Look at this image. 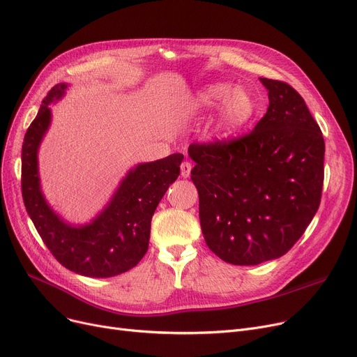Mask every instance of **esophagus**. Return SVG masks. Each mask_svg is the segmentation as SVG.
Masks as SVG:
<instances>
[{"label":"esophagus","mask_w":357,"mask_h":357,"mask_svg":"<svg viewBox=\"0 0 357 357\" xmlns=\"http://www.w3.org/2000/svg\"><path fill=\"white\" fill-rule=\"evenodd\" d=\"M191 169H192V165L190 162H182V165H181V176L182 178H190Z\"/></svg>","instance_id":"obj_1"}]
</instances>
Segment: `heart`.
<instances>
[{
  "instance_id": "obj_1",
  "label": "heart",
  "mask_w": 357,
  "mask_h": 357,
  "mask_svg": "<svg viewBox=\"0 0 357 357\" xmlns=\"http://www.w3.org/2000/svg\"><path fill=\"white\" fill-rule=\"evenodd\" d=\"M218 108L217 130L222 136H230L245 127L255 114L256 104L250 93L243 88H231L229 84H211L202 88L195 98L198 111Z\"/></svg>"
}]
</instances>
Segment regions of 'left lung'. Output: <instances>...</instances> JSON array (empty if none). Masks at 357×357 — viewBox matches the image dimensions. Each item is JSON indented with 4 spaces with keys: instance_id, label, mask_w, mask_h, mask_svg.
I'll return each mask as SVG.
<instances>
[{
    "instance_id": "1",
    "label": "left lung",
    "mask_w": 357,
    "mask_h": 357,
    "mask_svg": "<svg viewBox=\"0 0 357 357\" xmlns=\"http://www.w3.org/2000/svg\"><path fill=\"white\" fill-rule=\"evenodd\" d=\"M260 82L269 107L252 133L188 149L205 243L238 266L284 256L320 207L324 181V139L305 101L287 82Z\"/></svg>"
}]
</instances>
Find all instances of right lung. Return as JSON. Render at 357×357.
<instances>
[{"mask_svg": "<svg viewBox=\"0 0 357 357\" xmlns=\"http://www.w3.org/2000/svg\"><path fill=\"white\" fill-rule=\"evenodd\" d=\"M68 84L54 85L27 128L22 150V191L26 210L50 253L66 269L111 278L135 268L149 249L150 222L169 185L179 176L182 153L130 169L105 208L84 226H72L47 204L40 186L37 152L52 121L50 104Z\"/></svg>", "mask_w": 357, "mask_h": 357, "instance_id": "right-lung-1", "label": "right lung"}]
</instances>
